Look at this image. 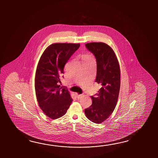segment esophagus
<instances>
[{"instance_id": "34e87169", "label": "esophagus", "mask_w": 158, "mask_h": 158, "mask_svg": "<svg viewBox=\"0 0 158 158\" xmlns=\"http://www.w3.org/2000/svg\"><path fill=\"white\" fill-rule=\"evenodd\" d=\"M75 95H76V96L77 97L78 99H79L82 96V94H78L77 93H75Z\"/></svg>"}]
</instances>
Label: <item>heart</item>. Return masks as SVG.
Wrapping results in <instances>:
<instances>
[{
	"instance_id": "b5f03b06",
	"label": "heart",
	"mask_w": 158,
	"mask_h": 158,
	"mask_svg": "<svg viewBox=\"0 0 158 158\" xmlns=\"http://www.w3.org/2000/svg\"><path fill=\"white\" fill-rule=\"evenodd\" d=\"M89 58H92V57L90 56H86L84 57V60L86 59H89Z\"/></svg>"
}]
</instances>
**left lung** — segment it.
I'll return each mask as SVG.
<instances>
[{"label": "left lung", "instance_id": "left-lung-1", "mask_svg": "<svg viewBox=\"0 0 158 158\" xmlns=\"http://www.w3.org/2000/svg\"><path fill=\"white\" fill-rule=\"evenodd\" d=\"M97 61L95 82L102 85L98 93L91 96L92 104L85 109L89 120L97 124L105 121L117 104L120 87V69L113 50L107 44L92 42L85 44Z\"/></svg>", "mask_w": 158, "mask_h": 158}]
</instances>
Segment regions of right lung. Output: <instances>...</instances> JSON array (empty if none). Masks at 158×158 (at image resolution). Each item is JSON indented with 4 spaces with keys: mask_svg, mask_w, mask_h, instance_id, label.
<instances>
[{
    "mask_svg": "<svg viewBox=\"0 0 158 158\" xmlns=\"http://www.w3.org/2000/svg\"><path fill=\"white\" fill-rule=\"evenodd\" d=\"M80 46V44H52L39 61L35 77L37 101L44 113L52 119L65 114L73 101L68 89L60 87L59 84L65 64Z\"/></svg>",
    "mask_w": 158,
    "mask_h": 158,
    "instance_id": "right-lung-1",
    "label": "right lung"
}]
</instances>
